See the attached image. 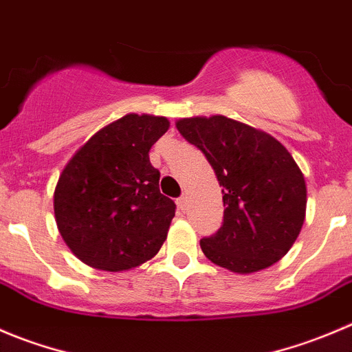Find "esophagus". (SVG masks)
<instances>
[{"mask_svg":"<svg viewBox=\"0 0 352 352\" xmlns=\"http://www.w3.org/2000/svg\"><path fill=\"white\" fill-rule=\"evenodd\" d=\"M176 204H177V208H179L181 212L186 210V207H188V198H186V195H183V197L177 198Z\"/></svg>","mask_w":352,"mask_h":352,"instance_id":"esophagus-1","label":"esophagus"}]
</instances>
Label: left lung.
<instances>
[{
  "mask_svg": "<svg viewBox=\"0 0 352 352\" xmlns=\"http://www.w3.org/2000/svg\"><path fill=\"white\" fill-rule=\"evenodd\" d=\"M200 148L222 186L224 224L200 241L204 255L234 274L279 262L294 245L306 215V183L293 155L272 135L214 114L176 121Z\"/></svg>",
  "mask_w": 352,
  "mask_h": 352,
  "instance_id": "8db88e82",
  "label": "left lung"
}]
</instances>
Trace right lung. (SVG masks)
I'll return each instance as SVG.
<instances>
[{
    "label": "right lung",
    "mask_w": 352,
    "mask_h": 352,
    "mask_svg": "<svg viewBox=\"0 0 352 352\" xmlns=\"http://www.w3.org/2000/svg\"><path fill=\"white\" fill-rule=\"evenodd\" d=\"M169 130L154 114H124L72 155L54 188V219L63 241L85 265L106 272L140 267L159 253L175 201L159 190L148 161Z\"/></svg>",
    "instance_id": "add662e5"
}]
</instances>
